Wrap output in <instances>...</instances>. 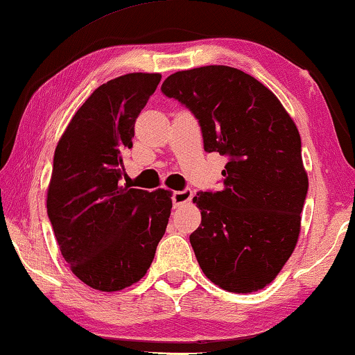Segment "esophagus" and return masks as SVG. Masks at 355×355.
Returning a JSON list of instances; mask_svg holds the SVG:
<instances>
[{
    "instance_id": "esophagus-1",
    "label": "esophagus",
    "mask_w": 355,
    "mask_h": 355,
    "mask_svg": "<svg viewBox=\"0 0 355 355\" xmlns=\"http://www.w3.org/2000/svg\"><path fill=\"white\" fill-rule=\"evenodd\" d=\"M193 199V191L191 189H183V191H175L172 196V204L173 207H182L183 204H187Z\"/></svg>"
}]
</instances>
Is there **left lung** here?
<instances>
[{
	"label": "left lung",
	"mask_w": 355,
	"mask_h": 355,
	"mask_svg": "<svg viewBox=\"0 0 355 355\" xmlns=\"http://www.w3.org/2000/svg\"><path fill=\"white\" fill-rule=\"evenodd\" d=\"M161 89L198 118L205 151L229 157L223 189L193 199L202 221L189 241L202 272L235 294L263 289L300 235L308 175L299 129L263 83L235 67L178 71Z\"/></svg>",
	"instance_id": "8db88e82"
}]
</instances>
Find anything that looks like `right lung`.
I'll use <instances>...</instances> for the list:
<instances>
[{"label": "right lung", "instance_id": "add662e5", "mask_svg": "<svg viewBox=\"0 0 355 355\" xmlns=\"http://www.w3.org/2000/svg\"><path fill=\"white\" fill-rule=\"evenodd\" d=\"M161 74L131 72L89 94L55 148L47 213L71 272L89 288L115 292L145 277L172 208L167 189L120 187L121 150Z\"/></svg>", "mask_w": 355, "mask_h": 355}]
</instances>
